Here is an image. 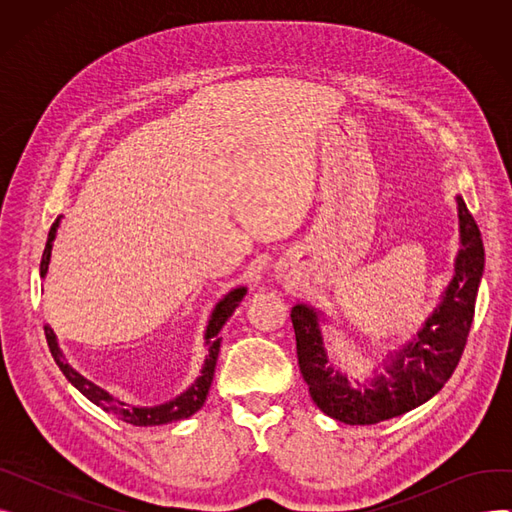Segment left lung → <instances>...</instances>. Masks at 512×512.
<instances>
[{
    "mask_svg": "<svg viewBox=\"0 0 512 512\" xmlns=\"http://www.w3.org/2000/svg\"><path fill=\"white\" fill-rule=\"evenodd\" d=\"M456 209L461 249L454 257L452 280L419 332L386 355L384 371L375 367L365 380L342 373L330 359L321 332L330 319L305 303L292 307L290 319L303 380L315 405L328 417L348 425L380 423L417 409L450 380L465 351L486 265L481 232L461 195H456Z\"/></svg>",
    "mask_w": 512,
    "mask_h": 512,
    "instance_id": "left-lung-1",
    "label": "left lung"
}]
</instances>
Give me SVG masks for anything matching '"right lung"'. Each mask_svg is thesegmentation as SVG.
I'll return each mask as SVG.
<instances>
[{
	"label": "right lung",
	"mask_w": 512,
	"mask_h": 512,
	"mask_svg": "<svg viewBox=\"0 0 512 512\" xmlns=\"http://www.w3.org/2000/svg\"><path fill=\"white\" fill-rule=\"evenodd\" d=\"M60 218L51 224L49 234H47V242H45V251L41 257V278L47 276L49 270V259H51V249H53V240H56L58 228H60ZM247 294V286H236L232 288L228 294L215 303L209 321H207V328H205V346H207V357L203 361L201 373L199 378L188 386L182 394H178L172 400L161 402V405L155 407H130L126 402L114 398L110 392L103 390L101 386L93 384L91 380H87L85 375H80L64 357L62 348L58 344L56 334L49 326H45V338L49 344V351L53 361L58 363V367L62 369V373L66 375V380L80 392L83 396H87L93 405L101 407L105 413H112L116 417H120L126 423L132 425H141V427H149V425H166V423H174L180 419H188L191 415H195L203 405H205V398L209 394L211 382H213V373H215V363H218V355H220V332L224 328L226 321L232 317V313L236 311V307L240 305V301L245 299Z\"/></svg>",
	"instance_id": "add662e5"
}]
</instances>
